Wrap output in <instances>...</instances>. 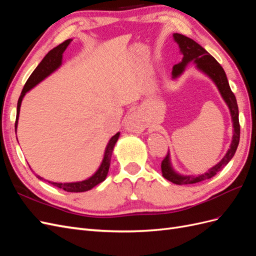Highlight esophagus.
I'll return each instance as SVG.
<instances>
[{
  "instance_id": "34e87169",
  "label": "esophagus",
  "mask_w": 256,
  "mask_h": 256,
  "mask_svg": "<svg viewBox=\"0 0 256 256\" xmlns=\"http://www.w3.org/2000/svg\"><path fill=\"white\" fill-rule=\"evenodd\" d=\"M146 125L138 112H131L126 118L125 128L131 132H143Z\"/></svg>"
}]
</instances>
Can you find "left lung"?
<instances>
[{"label": "left lung", "instance_id": "obj_1", "mask_svg": "<svg viewBox=\"0 0 256 256\" xmlns=\"http://www.w3.org/2000/svg\"><path fill=\"white\" fill-rule=\"evenodd\" d=\"M174 40L176 42L180 44V51L184 54L182 60L180 64L174 65L172 74L174 78L180 76L184 69V66L187 65L189 62L194 60L198 67L203 70L205 74H207L210 78L214 80L216 86H218L223 99L226 100L228 104L232 118H233L234 124V134H233V141H232L230 150H228L224 158L219 162L218 164L214 166L212 168L209 170V171L203 175L200 176H180L177 175L170 166V159H168V154L164 158L161 162V171L162 175L166 178V180H170L175 184H196L203 180H210L216 173L220 172L221 170L226 166L230 160L233 158V156L236 152V150L239 144V138H240V125H239V118H238V106L236 102V97L234 92H232L230 84L226 78V74L224 72V69L222 66L216 60L214 56H212L202 46H200L198 42H196L191 38L175 33Z\"/></svg>", "mask_w": 256, "mask_h": 256}]
</instances>
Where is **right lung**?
<instances>
[{"label":"right lung","mask_w":256,"mask_h":256,"mask_svg":"<svg viewBox=\"0 0 256 256\" xmlns=\"http://www.w3.org/2000/svg\"><path fill=\"white\" fill-rule=\"evenodd\" d=\"M72 42V40H67L60 44L58 47L52 49L47 56L44 58V60L40 62V64L36 67L35 70L32 72V74L30 76V78L28 79L24 88H23L21 95L18 100V106H17V118H16V122H14V131H17V124H18V118H19V112H20V106L23 96L26 95V92L30 90L32 88H34L37 83H40L42 80H44L46 76H49L51 72H53L62 63V56H63V53L66 50L67 46L69 42ZM120 134H116L115 136H112L111 140L109 141L106 145V152H104V157L102 160V164L98 168V171L90 177L88 180L79 182H68V184H58V182H48L52 186H56V187L67 191V192H84V191H88L92 188H94L95 186L104 182L108 172H109V168L111 164V156H112V152L114 148V145L116 141L118 140ZM40 180H44L40 176L36 175Z\"/></svg>","instance_id":"add662e5"}]
</instances>
